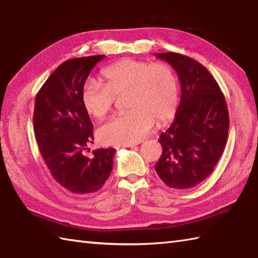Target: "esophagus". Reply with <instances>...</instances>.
Segmentation results:
<instances>
[{
  "label": "esophagus",
  "mask_w": 258,
  "mask_h": 258,
  "mask_svg": "<svg viewBox=\"0 0 258 258\" xmlns=\"http://www.w3.org/2000/svg\"><path fill=\"white\" fill-rule=\"evenodd\" d=\"M135 145H138V143H135V144H124V145H116L115 147H120V146H126V147H133V146H135Z\"/></svg>",
  "instance_id": "1"
}]
</instances>
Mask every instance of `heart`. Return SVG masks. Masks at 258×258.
Here are the masks:
<instances>
[{"label":"heart","mask_w":258,"mask_h":258,"mask_svg":"<svg viewBox=\"0 0 258 258\" xmlns=\"http://www.w3.org/2000/svg\"><path fill=\"white\" fill-rule=\"evenodd\" d=\"M102 83L87 82L81 101L85 111L96 119L111 111L115 97L125 94L128 113L109 118L97 130V139L105 145L139 143L154 127L171 119L178 104L179 85L173 69L165 63L123 58L101 72Z\"/></svg>","instance_id":"b5f03b06"}]
</instances>
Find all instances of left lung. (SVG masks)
<instances>
[{
	"label": "left lung",
	"mask_w": 258,
	"mask_h": 258,
	"mask_svg": "<svg viewBox=\"0 0 258 258\" xmlns=\"http://www.w3.org/2000/svg\"><path fill=\"white\" fill-rule=\"evenodd\" d=\"M180 82L175 119L160 136L163 152L155 171L168 187L191 188L210 176L225 150L229 116L226 101L208 70L178 53H156Z\"/></svg>",
	"instance_id": "obj_1"
}]
</instances>
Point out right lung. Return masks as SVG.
<instances>
[{"label": "right lung", "instance_id": "right-lung-1", "mask_svg": "<svg viewBox=\"0 0 258 258\" xmlns=\"http://www.w3.org/2000/svg\"><path fill=\"white\" fill-rule=\"evenodd\" d=\"M105 55L65 61L54 71L35 97L34 134L41 155L56 182L74 194H90L105 184L113 168L112 147L84 152L93 143V124L82 105L87 76Z\"/></svg>", "mask_w": 258, "mask_h": 258}]
</instances>
